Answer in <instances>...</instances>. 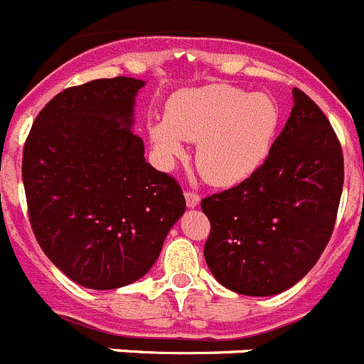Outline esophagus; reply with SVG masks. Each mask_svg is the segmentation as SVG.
Returning a JSON list of instances; mask_svg holds the SVG:
<instances>
[{
  "mask_svg": "<svg viewBox=\"0 0 364 364\" xmlns=\"http://www.w3.org/2000/svg\"><path fill=\"white\" fill-rule=\"evenodd\" d=\"M184 197H186V204H188V208H197L198 202H200V195L195 191H186Z\"/></svg>",
  "mask_w": 364,
  "mask_h": 364,
  "instance_id": "34e87169",
  "label": "esophagus"
}]
</instances>
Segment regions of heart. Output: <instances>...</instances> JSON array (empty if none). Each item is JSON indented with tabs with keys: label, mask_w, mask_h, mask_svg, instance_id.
Returning a JSON list of instances; mask_svg holds the SVG:
<instances>
[{
	"label": "heart",
	"mask_w": 364,
	"mask_h": 364,
	"mask_svg": "<svg viewBox=\"0 0 364 364\" xmlns=\"http://www.w3.org/2000/svg\"><path fill=\"white\" fill-rule=\"evenodd\" d=\"M281 122L268 95L231 85L180 91L169 100L166 120L151 122L147 134L166 166L184 156V143L198 144L197 167L213 186H235L268 156Z\"/></svg>",
	"instance_id": "1"
}]
</instances>
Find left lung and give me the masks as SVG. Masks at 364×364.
I'll return each mask as SVG.
<instances>
[{
  "mask_svg": "<svg viewBox=\"0 0 364 364\" xmlns=\"http://www.w3.org/2000/svg\"><path fill=\"white\" fill-rule=\"evenodd\" d=\"M345 180L339 138L310 96L294 89V109L264 164L240 184L202 198L211 231L204 257L228 290L277 295L323 255Z\"/></svg>",
  "mask_w": 364,
  "mask_h": 364,
  "instance_id": "left-lung-1",
  "label": "left lung"
}]
</instances>
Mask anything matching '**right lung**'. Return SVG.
Returning <instances> with one entry per match:
<instances>
[{
  "mask_svg": "<svg viewBox=\"0 0 364 364\" xmlns=\"http://www.w3.org/2000/svg\"><path fill=\"white\" fill-rule=\"evenodd\" d=\"M136 78L92 80L54 96L23 147L28 220L70 281L114 290L144 277L186 211L182 188L144 159L131 131Z\"/></svg>",
  "mask_w": 364,
  "mask_h": 364,
  "instance_id": "1",
  "label": "right lung"
}]
</instances>
